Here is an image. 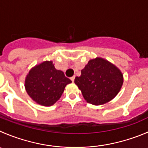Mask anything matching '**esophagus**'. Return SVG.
Segmentation results:
<instances>
[{"label":"esophagus","mask_w":148,"mask_h":148,"mask_svg":"<svg viewBox=\"0 0 148 148\" xmlns=\"http://www.w3.org/2000/svg\"><path fill=\"white\" fill-rule=\"evenodd\" d=\"M70 79H71V81L74 82V79H75V76H73V77H71V78H70Z\"/></svg>","instance_id":"34e87169"}]
</instances>
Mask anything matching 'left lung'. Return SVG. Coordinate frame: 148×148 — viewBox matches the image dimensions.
I'll use <instances>...</instances> for the list:
<instances>
[{"instance_id": "1", "label": "left lung", "mask_w": 148, "mask_h": 148, "mask_svg": "<svg viewBox=\"0 0 148 148\" xmlns=\"http://www.w3.org/2000/svg\"><path fill=\"white\" fill-rule=\"evenodd\" d=\"M74 83L84 100L94 106L106 104L118 95L124 82L121 70L100 57L90 60Z\"/></svg>"}]
</instances>
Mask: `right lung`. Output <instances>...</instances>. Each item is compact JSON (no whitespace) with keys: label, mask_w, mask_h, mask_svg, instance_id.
<instances>
[{"label":"right lung","mask_w":148,"mask_h":148,"mask_svg":"<svg viewBox=\"0 0 148 148\" xmlns=\"http://www.w3.org/2000/svg\"><path fill=\"white\" fill-rule=\"evenodd\" d=\"M71 82L52 61H45L31 69L24 81V87L32 100L43 106L55 104L66 86Z\"/></svg>","instance_id":"right-lung-1"}]
</instances>
